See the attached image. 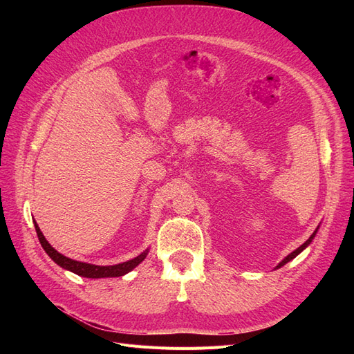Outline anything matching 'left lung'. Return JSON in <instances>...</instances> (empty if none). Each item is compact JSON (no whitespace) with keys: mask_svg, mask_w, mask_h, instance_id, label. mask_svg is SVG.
Wrapping results in <instances>:
<instances>
[{"mask_svg":"<svg viewBox=\"0 0 354 354\" xmlns=\"http://www.w3.org/2000/svg\"><path fill=\"white\" fill-rule=\"evenodd\" d=\"M317 229H319V227H317ZM317 229H316V230L313 232V234H312V236H310V238H308V239H307V241H306V242H304V243H303L301 246H298V248H297L295 251H292L291 254H288V255L285 257V259H283V260H282V261H281L279 264H277V266H276V269H281V267H282V266H285L286 263H289V261H291V260H294V259H295V257H297V255H298L299 252H303V251H304V250L307 248V246H308L310 243H312V241L315 239V236H316V233H317Z\"/></svg>","mask_w":354,"mask_h":354,"instance_id":"8db88e82","label":"left lung"}]
</instances>
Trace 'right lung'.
Returning <instances> with one entry per match:
<instances>
[{
  "instance_id": "obj_1",
  "label": "right lung",
  "mask_w": 354,
  "mask_h": 354,
  "mask_svg": "<svg viewBox=\"0 0 354 354\" xmlns=\"http://www.w3.org/2000/svg\"><path fill=\"white\" fill-rule=\"evenodd\" d=\"M35 224V230L38 234V239L42 248L48 254L50 259L55 261L56 264H59L62 269H66L75 274L82 276V277H90V279H99V277H118V276H124L128 272H131L133 269L140 264L149 252V250L143 251L140 255H137L136 259L128 260L125 263H120L115 266H95V264H88V263H82V261H77L72 260L69 257H65L63 254L57 252L53 246L47 242V239L44 238V234L39 230L37 221L34 220Z\"/></svg>"
}]
</instances>
